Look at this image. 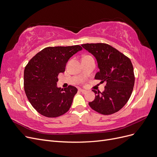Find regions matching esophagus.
<instances>
[{
    "label": "esophagus",
    "mask_w": 157,
    "mask_h": 157,
    "mask_svg": "<svg viewBox=\"0 0 157 157\" xmlns=\"http://www.w3.org/2000/svg\"><path fill=\"white\" fill-rule=\"evenodd\" d=\"M79 90L83 94H85V93H86V92H87V91H86V90H84V89H79Z\"/></svg>",
    "instance_id": "obj_1"
}]
</instances>
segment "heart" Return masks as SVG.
Wrapping results in <instances>:
<instances>
[{"instance_id":"heart-1","label":"heart","mask_w":157,"mask_h":157,"mask_svg":"<svg viewBox=\"0 0 157 157\" xmlns=\"http://www.w3.org/2000/svg\"><path fill=\"white\" fill-rule=\"evenodd\" d=\"M89 56H89V55H86V56H85L83 57H89Z\"/></svg>"}]
</instances>
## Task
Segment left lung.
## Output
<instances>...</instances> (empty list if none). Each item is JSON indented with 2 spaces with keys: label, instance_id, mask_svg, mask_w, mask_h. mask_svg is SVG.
<instances>
[{
  "label": "left lung",
  "instance_id": "1",
  "mask_svg": "<svg viewBox=\"0 0 157 157\" xmlns=\"http://www.w3.org/2000/svg\"><path fill=\"white\" fill-rule=\"evenodd\" d=\"M96 57L100 71L95 79L105 82L103 92L92 90L94 101L89 103L95 111L104 115L112 114L122 108L131 97L135 85V74L128 57L105 43L82 44Z\"/></svg>",
  "mask_w": 157,
  "mask_h": 157
}]
</instances>
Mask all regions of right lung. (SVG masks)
I'll return each mask as SVG.
<instances>
[{"instance_id":"1","label":"right lung","mask_w":157,"mask_h":157,"mask_svg":"<svg viewBox=\"0 0 157 157\" xmlns=\"http://www.w3.org/2000/svg\"><path fill=\"white\" fill-rule=\"evenodd\" d=\"M82 49L79 45L46 47L33 56L25 67V93L39 114L56 118L71 108L78 89L71 85L64 89L57 88V76L65 72L70 58Z\"/></svg>"}]
</instances>
